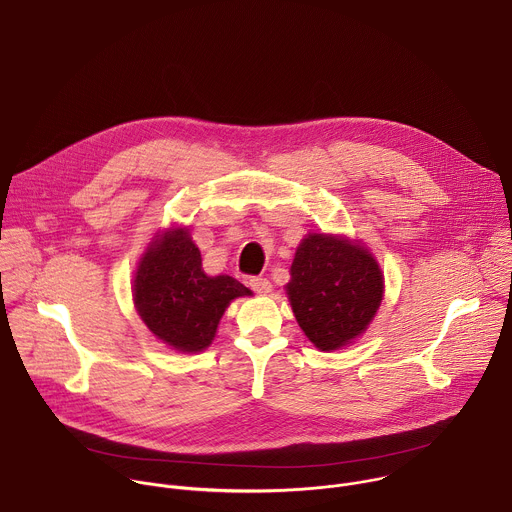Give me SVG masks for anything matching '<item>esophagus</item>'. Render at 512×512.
Here are the masks:
<instances>
[{
    "instance_id": "1",
    "label": "esophagus",
    "mask_w": 512,
    "mask_h": 512,
    "mask_svg": "<svg viewBox=\"0 0 512 512\" xmlns=\"http://www.w3.org/2000/svg\"><path fill=\"white\" fill-rule=\"evenodd\" d=\"M249 285H251V289L255 291V294H259V296L271 294V281L265 279V277H253V279L249 281Z\"/></svg>"
}]
</instances>
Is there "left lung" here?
I'll list each match as a JSON object with an SVG mask.
<instances>
[{
	"label": "left lung",
	"mask_w": 512,
	"mask_h": 512,
	"mask_svg": "<svg viewBox=\"0 0 512 512\" xmlns=\"http://www.w3.org/2000/svg\"><path fill=\"white\" fill-rule=\"evenodd\" d=\"M285 285L294 316L320 350H338L373 322L385 291L377 259L346 237L310 233Z\"/></svg>",
	"instance_id": "1"
}]
</instances>
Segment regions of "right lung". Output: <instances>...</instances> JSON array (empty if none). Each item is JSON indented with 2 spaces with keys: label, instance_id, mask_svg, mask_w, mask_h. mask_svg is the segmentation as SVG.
Listing matches in <instances>:
<instances>
[{
  "label": "right lung",
  "instance_id": "right-lung-1",
  "mask_svg": "<svg viewBox=\"0 0 512 512\" xmlns=\"http://www.w3.org/2000/svg\"><path fill=\"white\" fill-rule=\"evenodd\" d=\"M251 289L231 275H206L188 229H170L139 259L133 302L150 332L178 352H200L235 298Z\"/></svg>",
  "mask_w": 512,
  "mask_h": 512
}]
</instances>
